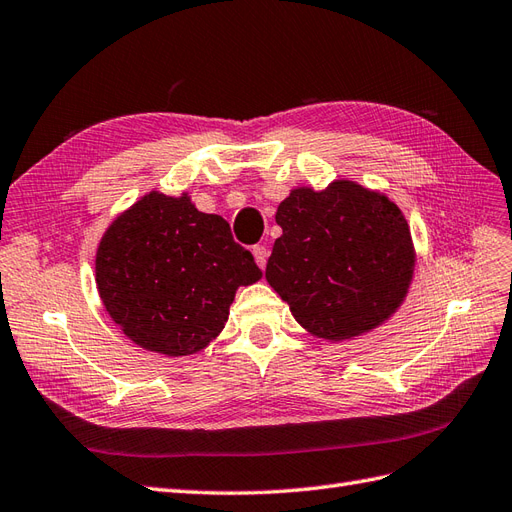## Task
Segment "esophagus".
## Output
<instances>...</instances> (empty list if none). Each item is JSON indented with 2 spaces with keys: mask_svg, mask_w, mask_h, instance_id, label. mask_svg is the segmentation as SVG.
<instances>
[{
  "mask_svg": "<svg viewBox=\"0 0 512 512\" xmlns=\"http://www.w3.org/2000/svg\"><path fill=\"white\" fill-rule=\"evenodd\" d=\"M253 257H255V261H257V266H259L261 270H264V268H266V261H268V248L261 246V244L253 246Z\"/></svg>",
  "mask_w": 512,
  "mask_h": 512,
  "instance_id": "1",
  "label": "esophagus"
}]
</instances>
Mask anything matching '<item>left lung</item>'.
Wrapping results in <instances>:
<instances>
[{
  "mask_svg": "<svg viewBox=\"0 0 512 512\" xmlns=\"http://www.w3.org/2000/svg\"><path fill=\"white\" fill-rule=\"evenodd\" d=\"M266 281L302 328L343 341L377 328L399 309L414 274V244L403 212L356 182L326 191L294 188L276 210Z\"/></svg>",
  "mask_w": 512,
  "mask_h": 512,
  "instance_id": "left-lung-1",
  "label": "left lung"
}]
</instances>
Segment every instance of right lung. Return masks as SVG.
Returning a JSON list of instances; mask_svg holds the SVG:
<instances>
[{
	"label": "right lung",
	"mask_w": 512,
	"mask_h": 512,
	"mask_svg": "<svg viewBox=\"0 0 512 512\" xmlns=\"http://www.w3.org/2000/svg\"><path fill=\"white\" fill-rule=\"evenodd\" d=\"M261 279L229 223L191 197L148 193L122 212L96 253V287L111 319L148 352L188 356L225 328L240 285Z\"/></svg>",
	"instance_id": "right-lung-1"
}]
</instances>
